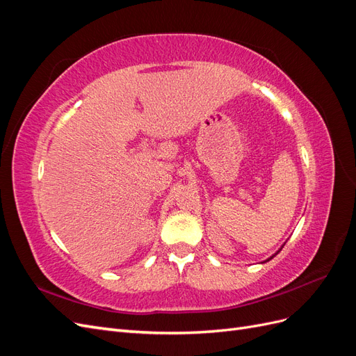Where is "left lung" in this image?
<instances>
[{
    "label": "left lung",
    "mask_w": 356,
    "mask_h": 356,
    "mask_svg": "<svg viewBox=\"0 0 356 356\" xmlns=\"http://www.w3.org/2000/svg\"><path fill=\"white\" fill-rule=\"evenodd\" d=\"M277 252H279V251H277ZM270 258H272V257H270ZM270 258H268V260H270Z\"/></svg>",
    "instance_id": "8db88e82"
}]
</instances>
